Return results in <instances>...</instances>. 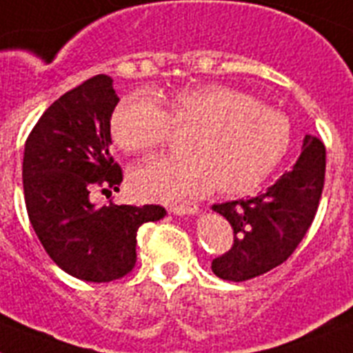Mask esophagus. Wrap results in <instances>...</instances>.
<instances>
[{
    "mask_svg": "<svg viewBox=\"0 0 353 353\" xmlns=\"http://www.w3.org/2000/svg\"><path fill=\"white\" fill-rule=\"evenodd\" d=\"M170 212L176 213V215H192V213L197 212V204L192 203V201H185V203H176L170 206Z\"/></svg>",
    "mask_w": 353,
    "mask_h": 353,
    "instance_id": "obj_1",
    "label": "esophagus"
}]
</instances>
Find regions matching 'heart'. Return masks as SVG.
Returning a JSON list of instances; mask_svg holds the SVG:
<instances>
[{"label": "heart", "mask_w": 353, "mask_h": 353, "mask_svg": "<svg viewBox=\"0 0 353 353\" xmlns=\"http://www.w3.org/2000/svg\"><path fill=\"white\" fill-rule=\"evenodd\" d=\"M185 132L183 159H154L132 172V190L145 199L174 201L215 188L224 195L253 190L283 159L289 120L276 109L228 85H199L170 93L163 108L147 94H129L111 118L121 150L149 156Z\"/></svg>", "instance_id": "heart-1"}]
</instances>
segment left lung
<instances>
[{"label":"left lung","instance_id":"left-lung-1","mask_svg":"<svg viewBox=\"0 0 353 353\" xmlns=\"http://www.w3.org/2000/svg\"><path fill=\"white\" fill-rule=\"evenodd\" d=\"M325 185V145L305 136L294 167L268 192L250 199L213 204L232 224V248L213 259L222 280L245 282L285 262L309 232Z\"/></svg>","mask_w":353,"mask_h":353}]
</instances>
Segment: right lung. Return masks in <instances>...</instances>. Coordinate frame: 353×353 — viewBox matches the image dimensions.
<instances>
[{
    "instance_id": "add662e5",
    "label": "right lung",
    "mask_w": 353,
    "mask_h": 353,
    "mask_svg": "<svg viewBox=\"0 0 353 353\" xmlns=\"http://www.w3.org/2000/svg\"><path fill=\"white\" fill-rule=\"evenodd\" d=\"M118 100L111 77H93L55 100L25 145L23 188L32 228L50 259L84 282L129 274L140 226L167 213L159 204L91 203L93 192L111 195L123 179L109 152Z\"/></svg>"
}]
</instances>
